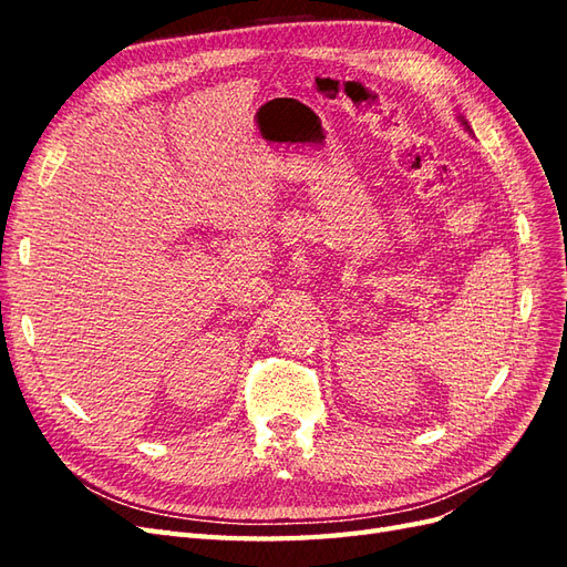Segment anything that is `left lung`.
<instances>
[{
	"label": "left lung",
	"instance_id": "obj_1",
	"mask_svg": "<svg viewBox=\"0 0 567 567\" xmlns=\"http://www.w3.org/2000/svg\"><path fill=\"white\" fill-rule=\"evenodd\" d=\"M463 125H466V123H463Z\"/></svg>",
	"mask_w": 567,
	"mask_h": 567
}]
</instances>
